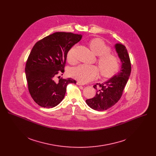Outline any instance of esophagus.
<instances>
[{
	"label": "esophagus",
	"instance_id": "esophagus-1",
	"mask_svg": "<svg viewBox=\"0 0 156 156\" xmlns=\"http://www.w3.org/2000/svg\"><path fill=\"white\" fill-rule=\"evenodd\" d=\"M76 84H77L78 85H79V86H80V85H83V84L82 83H81L80 81H77Z\"/></svg>",
	"mask_w": 156,
	"mask_h": 156
}]
</instances>
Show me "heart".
Segmentation results:
<instances>
[{
	"mask_svg": "<svg viewBox=\"0 0 156 156\" xmlns=\"http://www.w3.org/2000/svg\"><path fill=\"white\" fill-rule=\"evenodd\" d=\"M89 46L92 52L99 56L98 63L99 69L97 66L93 65H80L71 70L70 75L72 77L83 83H86L96 79L99 74V70L101 76L104 78L112 76L119 71L120 66L119 57L110 52V47L102 39H92L89 42ZM73 51L74 48H72L66 55V58L70 63L75 62Z\"/></svg>",
	"mask_w": 156,
	"mask_h": 156,
	"instance_id": "b5f03b06",
	"label": "heart"
}]
</instances>
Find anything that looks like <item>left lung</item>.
<instances>
[{"label":"left lung","mask_w":156,"mask_h":156,"mask_svg":"<svg viewBox=\"0 0 156 156\" xmlns=\"http://www.w3.org/2000/svg\"><path fill=\"white\" fill-rule=\"evenodd\" d=\"M115 48L122 62L120 72L106 82L96 83L93 86L97 90L96 96L86 100V104L96 110H107L120 100L131 73V62L125 46L116 44Z\"/></svg>","instance_id":"left-lung-1"}]
</instances>
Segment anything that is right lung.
<instances>
[{"label": "right lung", "instance_id": "add662e5", "mask_svg": "<svg viewBox=\"0 0 156 156\" xmlns=\"http://www.w3.org/2000/svg\"><path fill=\"white\" fill-rule=\"evenodd\" d=\"M81 37V34L56 32L34 44L27 61L25 73L31 96L41 107H55L64 98L67 85L76 83L72 78H61L58 82L54 78L64 72L67 53Z\"/></svg>", "mask_w": 156, "mask_h": 156}]
</instances>
